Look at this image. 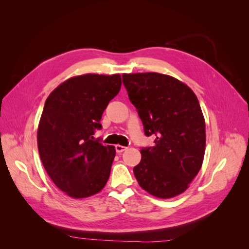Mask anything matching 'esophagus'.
I'll return each instance as SVG.
<instances>
[{
	"mask_svg": "<svg viewBox=\"0 0 249 249\" xmlns=\"http://www.w3.org/2000/svg\"><path fill=\"white\" fill-rule=\"evenodd\" d=\"M126 148H127L126 146H124V145H120V144H117V145H115V149H116V152H117L118 154H120V153H123V152H124V150H125Z\"/></svg>",
	"mask_w": 249,
	"mask_h": 249,
	"instance_id": "obj_1",
	"label": "esophagus"
}]
</instances>
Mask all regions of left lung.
Listing matches in <instances>:
<instances>
[{
  "instance_id": "left-lung-1",
  "label": "left lung",
  "mask_w": 249,
  "mask_h": 249,
  "mask_svg": "<svg viewBox=\"0 0 249 249\" xmlns=\"http://www.w3.org/2000/svg\"><path fill=\"white\" fill-rule=\"evenodd\" d=\"M123 82L136 107L146 136L155 145L140 150L133 171L139 186L158 198H171L189 188L201 168L206 124L192 89L168 74L124 73Z\"/></svg>"
}]
</instances>
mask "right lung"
Wrapping results in <instances>:
<instances>
[{
    "mask_svg": "<svg viewBox=\"0 0 249 249\" xmlns=\"http://www.w3.org/2000/svg\"><path fill=\"white\" fill-rule=\"evenodd\" d=\"M120 87L119 73H85L61 83L44 104L37 130L40 159L54 184L71 198L92 196L108 182L116 150L92 135Z\"/></svg>",
    "mask_w": 249,
    "mask_h": 249,
    "instance_id": "obj_1",
    "label": "right lung"
}]
</instances>
